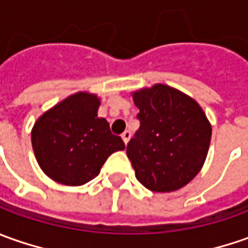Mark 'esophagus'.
Here are the masks:
<instances>
[{"instance_id":"1","label":"esophagus","mask_w":248,"mask_h":248,"mask_svg":"<svg viewBox=\"0 0 248 248\" xmlns=\"http://www.w3.org/2000/svg\"><path fill=\"white\" fill-rule=\"evenodd\" d=\"M130 136H132V134H130L129 130H124V132L122 133V140H124V144H127V142H129V140H130Z\"/></svg>"}]
</instances>
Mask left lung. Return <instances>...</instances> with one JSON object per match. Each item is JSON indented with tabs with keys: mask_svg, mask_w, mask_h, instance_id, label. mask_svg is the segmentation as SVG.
<instances>
[{
	"mask_svg": "<svg viewBox=\"0 0 248 248\" xmlns=\"http://www.w3.org/2000/svg\"><path fill=\"white\" fill-rule=\"evenodd\" d=\"M139 130L126 147L136 178L154 192L192 181L207 156L211 126L199 104L167 85L133 94Z\"/></svg>",
	"mask_w": 248,
	"mask_h": 248,
	"instance_id": "obj_1",
	"label": "left lung"
}]
</instances>
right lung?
<instances>
[{
	"mask_svg": "<svg viewBox=\"0 0 248 248\" xmlns=\"http://www.w3.org/2000/svg\"><path fill=\"white\" fill-rule=\"evenodd\" d=\"M98 107L94 94L77 93L35 122L32 150L47 177L64 185H83L100 174L111 154L124 150L122 139L97 116Z\"/></svg>",
	"mask_w": 248,
	"mask_h": 248,
	"instance_id": "obj_1",
	"label": "right lung"
}]
</instances>
